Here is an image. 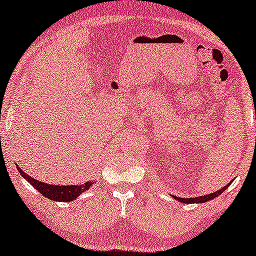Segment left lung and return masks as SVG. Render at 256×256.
I'll list each match as a JSON object with an SVG mask.
<instances>
[{"mask_svg": "<svg viewBox=\"0 0 256 256\" xmlns=\"http://www.w3.org/2000/svg\"><path fill=\"white\" fill-rule=\"evenodd\" d=\"M230 185V183H228L227 185H225L222 188H219L218 191L213 192V194H204V196H199V197H194V198H180V197H174V199H177L178 202H184V204H194V202H198V204H202V202H206L211 199L218 197L219 194H222L224 191L226 190Z\"/></svg>", "mask_w": 256, "mask_h": 256, "instance_id": "obj_1", "label": "left lung"}]
</instances>
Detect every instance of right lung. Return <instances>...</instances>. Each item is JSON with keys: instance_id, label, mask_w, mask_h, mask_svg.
Listing matches in <instances>:
<instances>
[{"instance_id": "obj_1", "label": "right lung", "mask_w": 256, "mask_h": 256, "mask_svg": "<svg viewBox=\"0 0 256 256\" xmlns=\"http://www.w3.org/2000/svg\"><path fill=\"white\" fill-rule=\"evenodd\" d=\"M17 170L18 172L22 174V176L26 178V180L29 182V183L32 185V186L36 188L38 192H40V194H43L44 197H46L51 200L54 202H72L76 198H78L80 194L85 192L86 190L92 186L94 182H86L82 185H52L48 183H43V182L34 180V177H31L26 172L18 168L16 164Z\"/></svg>"}]
</instances>
